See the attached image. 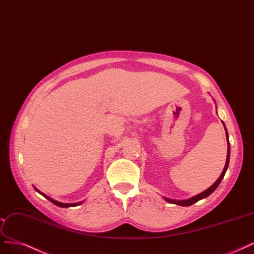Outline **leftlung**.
<instances>
[{
  "mask_svg": "<svg viewBox=\"0 0 254 254\" xmlns=\"http://www.w3.org/2000/svg\"><path fill=\"white\" fill-rule=\"evenodd\" d=\"M223 125H224V128H225V132H226V137H227V145H228V149H227V159H226V164H225V167H224V170L222 172V174L220 176V178H218L216 180V182L213 184V185L211 187H209L208 189H206L204 192H202V193H199L195 196H192L188 199H172V198H168V197H164V199L166 200V202L168 203H171V204H176V205H180V206H191L192 204L196 203L197 200L199 199H203L205 197H207L208 195H210L212 192L217 188V186L220 185L222 180L224 179V176L225 173L227 171V169H228V166H229V160H230V144H229V137H228V131H227V128L224 124V122H222Z\"/></svg>",
  "mask_w": 254,
  "mask_h": 254,
  "instance_id": "1",
  "label": "left lung"
}]
</instances>
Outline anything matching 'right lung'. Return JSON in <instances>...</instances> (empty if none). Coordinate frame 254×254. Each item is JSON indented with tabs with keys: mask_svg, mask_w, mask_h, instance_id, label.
<instances>
[{
	"mask_svg": "<svg viewBox=\"0 0 254 254\" xmlns=\"http://www.w3.org/2000/svg\"><path fill=\"white\" fill-rule=\"evenodd\" d=\"M34 189L37 190V192H39L40 194H42L44 197H46L48 200H50L51 203H54L55 205H57V206H59V207H62V208H68V207H74V206H78V205H81L83 202H78V203H71V204H66V203H61V202H58V200H56V199H54V198H51V197H49L48 195H46L45 193H43V192H41L39 189H37L36 187H34Z\"/></svg>",
	"mask_w": 254,
	"mask_h": 254,
	"instance_id": "right-lung-1",
	"label": "right lung"
}]
</instances>
